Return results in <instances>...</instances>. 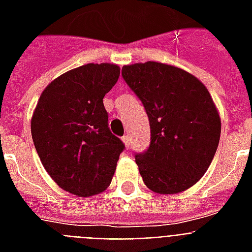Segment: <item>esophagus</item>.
I'll use <instances>...</instances> for the list:
<instances>
[{"instance_id":"34e87169","label":"esophagus","mask_w":252,"mask_h":252,"mask_svg":"<svg viewBox=\"0 0 252 252\" xmlns=\"http://www.w3.org/2000/svg\"><path fill=\"white\" fill-rule=\"evenodd\" d=\"M123 141H124V144H126V148H129V145H130L129 134H126V136H123Z\"/></svg>"}]
</instances>
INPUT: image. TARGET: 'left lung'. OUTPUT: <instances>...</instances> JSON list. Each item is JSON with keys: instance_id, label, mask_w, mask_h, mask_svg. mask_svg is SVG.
I'll list each match as a JSON object with an SVG mask.
<instances>
[{"instance_id": "1", "label": "left lung", "mask_w": 252, "mask_h": 252, "mask_svg": "<svg viewBox=\"0 0 252 252\" xmlns=\"http://www.w3.org/2000/svg\"><path fill=\"white\" fill-rule=\"evenodd\" d=\"M122 76L149 118V148L134 154L144 183L163 195L186 191L205 174L220 142L209 91L183 69L156 61L126 65Z\"/></svg>"}]
</instances>
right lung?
Returning a JSON list of instances; mask_svg holds the SVG:
<instances>
[{"mask_svg":"<svg viewBox=\"0 0 252 252\" xmlns=\"http://www.w3.org/2000/svg\"><path fill=\"white\" fill-rule=\"evenodd\" d=\"M115 64H86L41 93L31 134L41 163L59 187L80 197L110 186L124 144L111 133L103 98L118 82Z\"/></svg>","mask_w":252,"mask_h":252,"instance_id":"right-lung-1","label":"right lung"}]
</instances>
